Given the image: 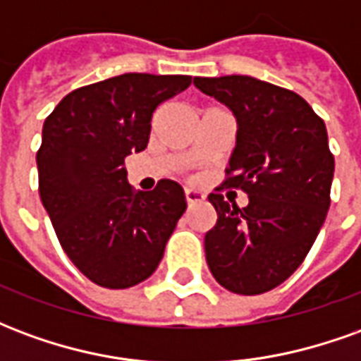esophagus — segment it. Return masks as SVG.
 <instances>
[{"instance_id":"obj_1","label":"esophagus","mask_w":361,"mask_h":361,"mask_svg":"<svg viewBox=\"0 0 361 361\" xmlns=\"http://www.w3.org/2000/svg\"><path fill=\"white\" fill-rule=\"evenodd\" d=\"M185 201H188V204L191 207V204H197V203H203L204 201V193L203 191H199V189H185Z\"/></svg>"}]
</instances>
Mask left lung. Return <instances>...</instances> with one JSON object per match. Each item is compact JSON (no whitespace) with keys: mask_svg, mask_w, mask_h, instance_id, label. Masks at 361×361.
Wrapping results in <instances>:
<instances>
[{"mask_svg":"<svg viewBox=\"0 0 361 361\" xmlns=\"http://www.w3.org/2000/svg\"><path fill=\"white\" fill-rule=\"evenodd\" d=\"M193 85L234 114L224 183L250 197L240 209L209 195L219 219L204 234V257L226 290L263 294L302 265L325 222L334 176L326 127L302 96L250 75L195 77Z\"/></svg>","mask_w":361,"mask_h":361,"instance_id":"left-lung-1","label":"left lung"}]
</instances>
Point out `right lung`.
Listing matches in <instances>:
<instances>
[{"label": "right lung", "mask_w": 361, "mask_h": 361, "mask_svg": "<svg viewBox=\"0 0 361 361\" xmlns=\"http://www.w3.org/2000/svg\"><path fill=\"white\" fill-rule=\"evenodd\" d=\"M189 85V75H118L69 92L44 121L40 199L67 257L98 286L149 279L185 212L178 181L135 193L123 160L147 149L154 110Z\"/></svg>", "instance_id": "right-lung-1"}]
</instances>
